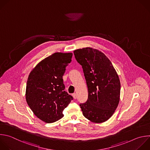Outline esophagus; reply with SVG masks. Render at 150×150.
I'll return each instance as SVG.
<instances>
[{"instance_id": "1", "label": "esophagus", "mask_w": 150, "mask_h": 150, "mask_svg": "<svg viewBox=\"0 0 150 150\" xmlns=\"http://www.w3.org/2000/svg\"><path fill=\"white\" fill-rule=\"evenodd\" d=\"M72 96H73V97H74V99H76L77 96H76V94L75 93H73V94H72Z\"/></svg>"}]
</instances>
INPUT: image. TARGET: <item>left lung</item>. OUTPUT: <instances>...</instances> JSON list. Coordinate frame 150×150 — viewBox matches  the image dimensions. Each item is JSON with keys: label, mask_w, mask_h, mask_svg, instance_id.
I'll return each mask as SVG.
<instances>
[{"label": "left lung", "mask_w": 150, "mask_h": 150, "mask_svg": "<svg viewBox=\"0 0 150 150\" xmlns=\"http://www.w3.org/2000/svg\"><path fill=\"white\" fill-rule=\"evenodd\" d=\"M82 66L88 91L86 102L79 106L83 116L95 123L110 119L120 102L121 83L111 62L97 49L85 47L74 51Z\"/></svg>", "instance_id": "left-lung-1"}]
</instances>
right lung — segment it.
Returning a JSON list of instances; mask_svg holds the SVG:
<instances>
[{"mask_svg":"<svg viewBox=\"0 0 150 150\" xmlns=\"http://www.w3.org/2000/svg\"><path fill=\"white\" fill-rule=\"evenodd\" d=\"M72 57V53H54L40 61L28 76L26 102L33 114L46 123L61 119L73 99L64 90L62 78Z\"/></svg>","mask_w":150,"mask_h":150,"instance_id":"obj_1","label":"right lung"}]
</instances>
